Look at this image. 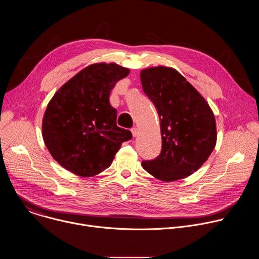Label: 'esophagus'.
Returning a JSON list of instances; mask_svg holds the SVG:
<instances>
[{
  "mask_svg": "<svg viewBox=\"0 0 259 259\" xmlns=\"http://www.w3.org/2000/svg\"><path fill=\"white\" fill-rule=\"evenodd\" d=\"M131 132H132L133 137H135V136H137V134H138V129H137L136 127H134V128L131 129Z\"/></svg>",
  "mask_w": 259,
  "mask_h": 259,
  "instance_id": "esophagus-1",
  "label": "esophagus"
}]
</instances>
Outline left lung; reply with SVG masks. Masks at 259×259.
Instances as JSON below:
<instances>
[{"label":"left lung","mask_w":259,"mask_h":259,"mask_svg":"<svg viewBox=\"0 0 259 259\" xmlns=\"http://www.w3.org/2000/svg\"><path fill=\"white\" fill-rule=\"evenodd\" d=\"M142 89L160 117L162 150L154 160L142 161L145 171L162 181H175L197 171L216 143L212 110L202 95L171 67L140 72Z\"/></svg>","instance_id":"left-lung-1"}]
</instances>
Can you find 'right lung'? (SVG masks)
<instances>
[{"instance_id":"add662e5","label":"right lung","mask_w":259,"mask_h":259,"mask_svg":"<svg viewBox=\"0 0 259 259\" xmlns=\"http://www.w3.org/2000/svg\"><path fill=\"white\" fill-rule=\"evenodd\" d=\"M116 63L87 66L65 83L49 102L43 138L51 156L66 170L90 177L112 164L121 144L132 138L117 126L109 103L116 83L129 75Z\"/></svg>"}]
</instances>
